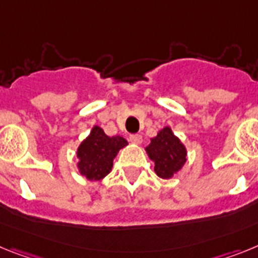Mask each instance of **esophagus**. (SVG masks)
<instances>
[{
	"label": "esophagus",
	"instance_id": "esophagus-1",
	"mask_svg": "<svg viewBox=\"0 0 258 258\" xmlns=\"http://www.w3.org/2000/svg\"><path fill=\"white\" fill-rule=\"evenodd\" d=\"M130 142L134 143V144H140L143 142L142 135H139V134H134V135H130Z\"/></svg>",
	"mask_w": 258,
	"mask_h": 258
}]
</instances>
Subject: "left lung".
<instances>
[{
    "instance_id": "obj_1",
    "label": "left lung",
    "mask_w": 258,
    "mask_h": 258,
    "mask_svg": "<svg viewBox=\"0 0 258 258\" xmlns=\"http://www.w3.org/2000/svg\"><path fill=\"white\" fill-rule=\"evenodd\" d=\"M148 156L154 161V171L160 178H171L185 162V148L169 127L158 132L147 147Z\"/></svg>"
}]
</instances>
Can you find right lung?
I'll list each match as a JSON object with an SVG mask.
<instances>
[{
	"instance_id": "add662e5",
	"label": "right lung",
	"mask_w": 258,
	"mask_h": 258,
	"mask_svg": "<svg viewBox=\"0 0 258 258\" xmlns=\"http://www.w3.org/2000/svg\"><path fill=\"white\" fill-rule=\"evenodd\" d=\"M127 140L122 136H107L98 126L92 128L91 135L78 149V167L82 175L89 180H100L110 172L113 160Z\"/></svg>"
}]
</instances>
